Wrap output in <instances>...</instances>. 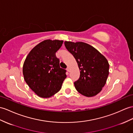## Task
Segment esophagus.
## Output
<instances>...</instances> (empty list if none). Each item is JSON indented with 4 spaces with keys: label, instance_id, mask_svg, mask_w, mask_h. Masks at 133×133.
I'll return each mask as SVG.
<instances>
[{
    "label": "esophagus",
    "instance_id": "esophagus-1",
    "mask_svg": "<svg viewBox=\"0 0 133 133\" xmlns=\"http://www.w3.org/2000/svg\"><path fill=\"white\" fill-rule=\"evenodd\" d=\"M66 70L68 71V72H70V69H69V67H68L67 68H66Z\"/></svg>",
    "mask_w": 133,
    "mask_h": 133
}]
</instances>
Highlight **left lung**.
<instances>
[{"instance_id":"1","label":"left lung","mask_w":133,"mask_h":133,"mask_svg":"<svg viewBox=\"0 0 133 133\" xmlns=\"http://www.w3.org/2000/svg\"><path fill=\"white\" fill-rule=\"evenodd\" d=\"M64 44L75 58L80 70L79 79L74 83L77 91L87 97L96 95L107 79L108 60L96 48L84 42L65 41Z\"/></svg>"}]
</instances>
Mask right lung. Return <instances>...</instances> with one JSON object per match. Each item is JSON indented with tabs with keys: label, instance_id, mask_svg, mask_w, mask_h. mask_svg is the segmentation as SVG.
Segmentation results:
<instances>
[{
	"label": "right lung",
	"instance_id": "right-lung-1",
	"mask_svg": "<svg viewBox=\"0 0 133 133\" xmlns=\"http://www.w3.org/2000/svg\"><path fill=\"white\" fill-rule=\"evenodd\" d=\"M63 41L46 39L32 49L26 57L22 72L29 87L41 98L59 92L66 78V70L60 67L56 52Z\"/></svg>",
	"mask_w": 133,
	"mask_h": 133
}]
</instances>
